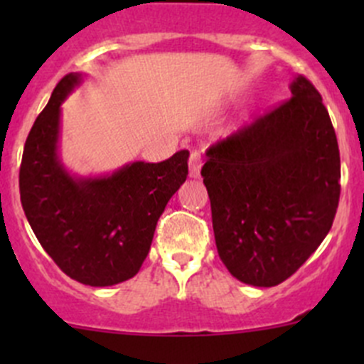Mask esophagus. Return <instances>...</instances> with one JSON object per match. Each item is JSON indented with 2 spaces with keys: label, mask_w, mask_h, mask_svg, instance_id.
Returning <instances> with one entry per match:
<instances>
[{
  "label": "esophagus",
  "mask_w": 364,
  "mask_h": 364,
  "mask_svg": "<svg viewBox=\"0 0 364 364\" xmlns=\"http://www.w3.org/2000/svg\"><path fill=\"white\" fill-rule=\"evenodd\" d=\"M188 165H190V178H199L200 167H203V156H200V153L197 151V149H193V151L190 153Z\"/></svg>",
  "instance_id": "1"
}]
</instances>
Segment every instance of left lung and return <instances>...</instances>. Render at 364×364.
Returning a JSON list of instances; mask_svg holds the SVG:
<instances>
[{
    "label": "left lung",
    "mask_w": 364,
    "mask_h": 364,
    "mask_svg": "<svg viewBox=\"0 0 364 364\" xmlns=\"http://www.w3.org/2000/svg\"><path fill=\"white\" fill-rule=\"evenodd\" d=\"M213 230L232 277L274 287L328 236L340 200V151L328 109L297 75L291 98L205 151Z\"/></svg>",
    "instance_id": "obj_1"
}]
</instances>
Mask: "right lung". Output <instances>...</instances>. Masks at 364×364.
I'll return each mask as SVG.
<instances>
[{"label": "right lung", "mask_w": 364, "mask_h": 364, "mask_svg": "<svg viewBox=\"0 0 364 364\" xmlns=\"http://www.w3.org/2000/svg\"><path fill=\"white\" fill-rule=\"evenodd\" d=\"M79 84L80 73L65 75L29 130L21 203L36 240L65 274L109 287L141 269L156 222L188 174V151L160 164L134 161L102 178H73L58 156V141L61 104Z\"/></svg>", "instance_id": "right-lung-1"}]
</instances>
